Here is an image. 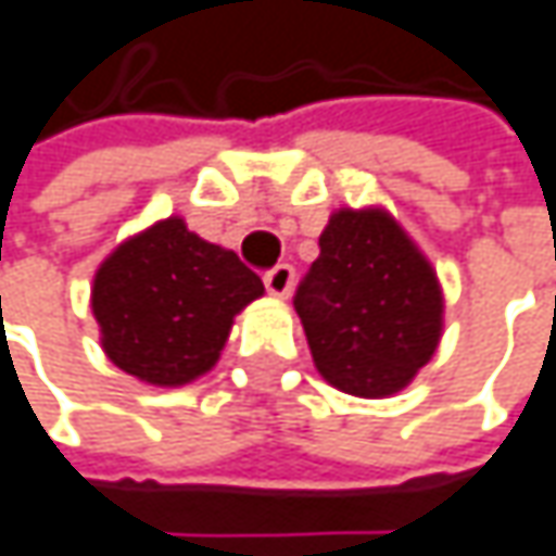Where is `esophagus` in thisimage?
<instances>
[{"instance_id": "34e87169", "label": "esophagus", "mask_w": 556, "mask_h": 556, "mask_svg": "<svg viewBox=\"0 0 556 556\" xmlns=\"http://www.w3.org/2000/svg\"><path fill=\"white\" fill-rule=\"evenodd\" d=\"M265 288L271 298H288L291 288H294V268L291 265H275L268 275H265Z\"/></svg>"}]
</instances>
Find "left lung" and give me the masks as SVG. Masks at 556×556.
Segmentation results:
<instances>
[{
    "mask_svg": "<svg viewBox=\"0 0 556 556\" xmlns=\"http://www.w3.org/2000/svg\"><path fill=\"white\" fill-rule=\"evenodd\" d=\"M316 370L357 399L402 392L443 336L437 268L386 208H338L294 298Z\"/></svg>",
    "mask_w": 556,
    "mask_h": 556,
    "instance_id": "8db88e82",
    "label": "left lung"
}]
</instances>
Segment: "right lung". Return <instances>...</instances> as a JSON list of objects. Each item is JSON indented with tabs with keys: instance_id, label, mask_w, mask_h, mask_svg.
<instances>
[{
	"instance_id": "1",
	"label": "right lung",
	"mask_w": 556,
	"mask_h": 556,
	"mask_svg": "<svg viewBox=\"0 0 556 556\" xmlns=\"http://www.w3.org/2000/svg\"><path fill=\"white\" fill-rule=\"evenodd\" d=\"M265 294L233 250L179 215L126 237L94 271L91 309L103 354L148 386L177 389L218 364L233 316Z\"/></svg>"
}]
</instances>
